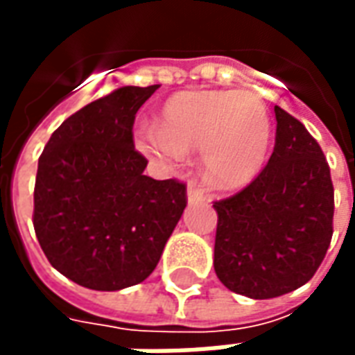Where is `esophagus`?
<instances>
[{
	"mask_svg": "<svg viewBox=\"0 0 355 355\" xmlns=\"http://www.w3.org/2000/svg\"><path fill=\"white\" fill-rule=\"evenodd\" d=\"M186 193H188V201L190 203H198V201H203L205 200V193H203V190H201L200 186L196 184V182H190L188 184V190H186Z\"/></svg>",
	"mask_w": 355,
	"mask_h": 355,
	"instance_id": "34e87169",
	"label": "esophagus"
}]
</instances>
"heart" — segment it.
<instances>
[{"instance_id": "obj_1", "label": "heart", "mask_w": 355, "mask_h": 355, "mask_svg": "<svg viewBox=\"0 0 355 355\" xmlns=\"http://www.w3.org/2000/svg\"><path fill=\"white\" fill-rule=\"evenodd\" d=\"M272 140L262 101L247 91H182L163 102L155 129H144L137 144L148 155L180 162L203 154V173L220 190H236L259 177Z\"/></svg>"}]
</instances>
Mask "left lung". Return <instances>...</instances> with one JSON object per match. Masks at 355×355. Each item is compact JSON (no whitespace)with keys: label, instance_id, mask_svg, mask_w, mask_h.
Instances as JSON below:
<instances>
[{"label":"left lung","instance_id":"1","mask_svg":"<svg viewBox=\"0 0 355 355\" xmlns=\"http://www.w3.org/2000/svg\"><path fill=\"white\" fill-rule=\"evenodd\" d=\"M275 146L253 182L215 201V272L238 295L274 298L310 282L333 238L335 190L318 140L275 106Z\"/></svg>","mask_w":355,"mask_h":355}]
</instances>
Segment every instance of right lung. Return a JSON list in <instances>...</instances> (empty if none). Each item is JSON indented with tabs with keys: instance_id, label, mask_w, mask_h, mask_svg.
<instances>
[{
	"instance_id": "1",
	"label": "right lung",
	"mask_w": 355,
	"mask_h": 355,
	"mask_svg": "<svg viewBox=\"0 0 355 355\" xmlns=\"http://www.w3.org/2000/svg\"><path fill=\"white\" fill-rule=\"evenodd\" d=\"M159 85L121 87L78 110L43 148L34 230L51 266L81 287L144 282L182 216L186 184L144 175L132 123Z\"/></svg>"
}]
</instances>
